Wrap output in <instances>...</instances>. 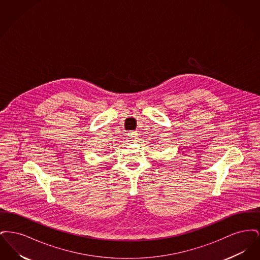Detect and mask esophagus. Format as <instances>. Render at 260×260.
<instances>
[{
    "label": "esophagus",
    "mask_w": 260,
    "mask_h": 260,
    "mask_svg": "<svg viewBox=\"0 0 260 260\" xmlns=\"http://www.w3.org/2000/svg\"><path fill=\"white\" fill-rule=\"evenodd\" d=\"M127 138L129 139L128 141H132V142H136L138 138V135L136 132H131L127 134Z\"/></svg>",
    "instance_id": "obj_1"
}]
</instances>
